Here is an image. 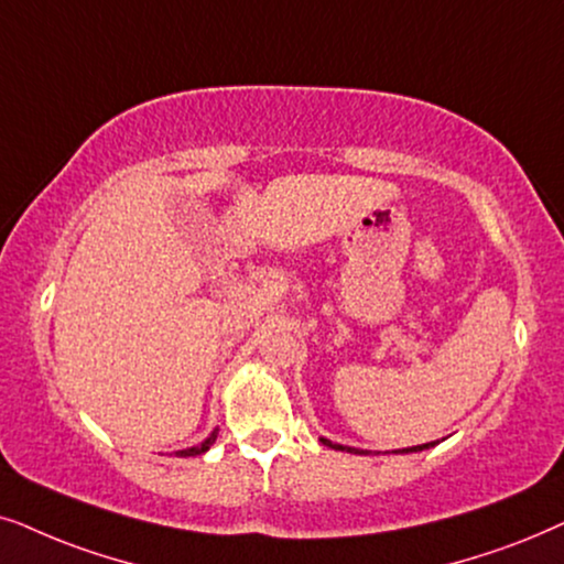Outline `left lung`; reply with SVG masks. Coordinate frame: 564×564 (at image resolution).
I'll use <instances>...</instances> for the list:
<instances>
[{"label":"left lung","mask_w":564,"mask_h":564,"mask_svg":"<svg viewBox=\"0 0 564 564\" xmlns=\"http://www.w3.org/2000/svg\"><path fill=\"white\" fill-rule=\"evenodd\" d=\"M322 444L325 446H329V448H335V452H348V454H369V452H364V448H352V446H343V444H333V441L329 438H319ZM438 444V441H433V444H420V446H410V448H400V452H392V454H417V452H425V448H431V446H435Z\"/></svg>","instance_id":"1"}]
</instances>
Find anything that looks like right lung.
Instances as JSON below:
<instances>
[{
    "mask_svg": "<svg viewBox=\"0 0 564 564\" xmlns=\"http://www.w3.org/2000/svg\"><path fill=\"white\" fill-rule=\"evenodd\" d=\"M216 435H219V431H214L212 435H208L206 441H200L198 446H191V448H183V452H175L177 456H200V454H206L208 448H212L214 444H216Z\"/></svg>",
    "mask_w": 564,
    "mask_h": 564,
    "instance_id": "right-lung-1",
    "label": "right lung"
}]
</instances>
